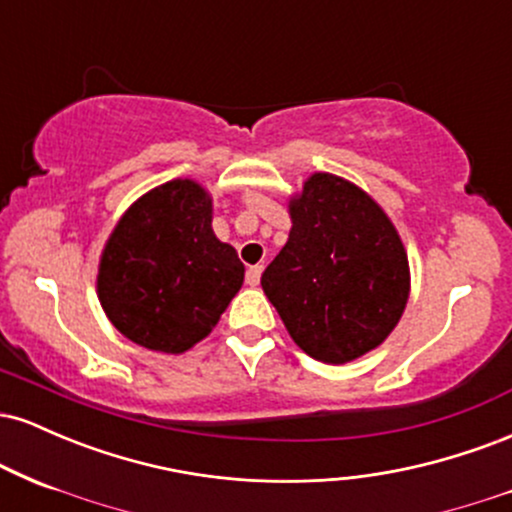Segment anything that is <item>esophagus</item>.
<instances>
[{
	"label": "esophagus",
	"mask_w": 512,
	"mask_h": 512,
	"mask_svg": "<svg viewBox=\"0 0 512 512\" xmlns=\"http://www.w3.org/2000/svg\"><path fill=\"white\" fill-rule=\"evenodd\" d=\"M260 276L262 264H252V267H248V272H245V281H248V286H257L260 284Z\"/></svg>",
	"instance_id": "esophagus-1"
}]
</instances>
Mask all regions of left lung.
<instances>
[{"mask_svg":"<svg viewBox=\"0 0 512 512\" xmlns=\"http://www.w3.org/2000/svg\"><path fill=\"white\" fill-rule=\"evenodd\" d=\"M291 233L262 289L308 356L346 363L385 342L409 298V264L385 211L337 175L291 202Z\"/></svg>","mask_w":512,"mask_h":512,"instance_id":"8db88e82","label":"left lung"}]
</instances>
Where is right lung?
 I'll use <instances>...</instances> for the list:
<instances>
[{"label":"right lung","mask_w":512,"mask_h":512,"mask_svg":"<svg viewBox=\"0 0 512 512\" xmlns=\"http://www.w3.org/2000/svg\"><path fill=\"white\" fill-rule=\"evenodd\" d=\"M243 276L238 252L211 231L207 192L192 180H170L115 226L98 269V298L134 344L182 354L219 322Z\"/></svg>","instance_id":"add662e5"}]
</instances>
